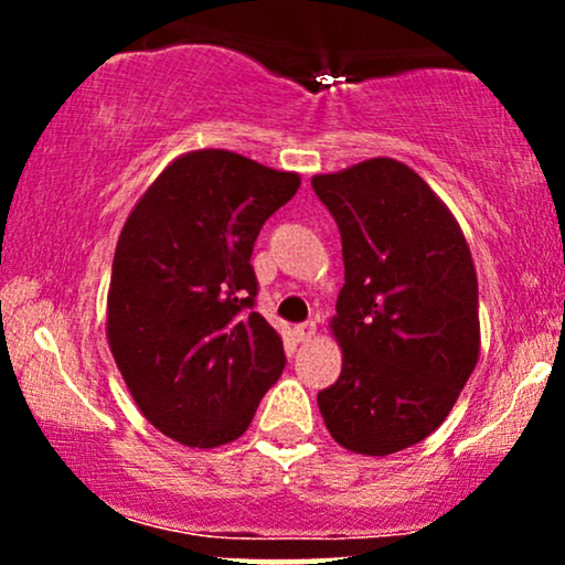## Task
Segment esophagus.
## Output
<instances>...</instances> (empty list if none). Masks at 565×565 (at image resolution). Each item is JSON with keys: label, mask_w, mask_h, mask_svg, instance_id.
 Instances as JSON below:
<instances>
[{"label": "esophagus", "mask_w": 565, "mask_h": 565, "mask_svg": "<svg viewBox=\"0 0 565 565\" xmlns=\"http://www.w3.org/2000/svg\"><path fill=\"white\" fill-rule=\"evenodd\" d=\"M295 337L297 342H310L316 337V323L308 321V323H300V327H295Z\"/></svg>", "instance_id": "obj_1"}]
</instances>
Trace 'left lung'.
I'll return each mask as SVG.
<instances>
[{
	"mask_svg": "<svg viewBox=\"0 0 565 565\" xmlns=\"http://www.w3.org/2000/svg\"><path fill=\"white\" fill-rule=\"evenodd\" d=\"M342 236L345 284L329 321L342 372L319 393L348 451L387 457L449 417L481 353L478 276L449 206L387 157L316 174Z\"/></svg>",
	"mask_w": 565,
	"mask_h": 565,
	"instance_id": "obj_1",
	"label": "left lung"
}]
</instances>
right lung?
I'll list each match as a JSON object with an SVG mask.
<instances>
[{
    "label": "right lung",
    "mask_w": 565,
    "mask_h": 565,
    "mask_svg": "<svg viewBox=\"0 0 565 565\" xmlns=\"http://www.w3.org/2000/svg\"><path fill=\"white\" fill-rule=\"evenodd\" d=\"M300 174L201 148L148 185L116 244L106 334L135 404L178 444L215 449L281 377L284 342L255 308L249 257Z\"/></svg>",
    "instance_id": "right-lung-1"
}]
</instances>
